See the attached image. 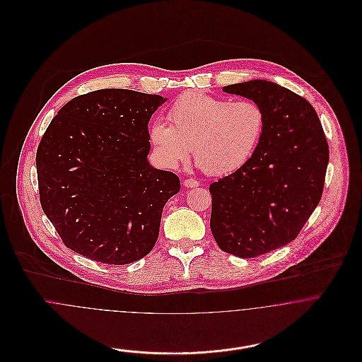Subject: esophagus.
<instances>
[{
	"mask_svg": "<svg viewBox=\"0 0 362 362\" xmlns=\"http://www.w3.org/2000/svg\"><path fill=\"white\" fill-rule=\"evenodd\" d=\"M184 187H187V188H197V187H199V182L197 180H194V178H187V180H184Z\"/></svg>",
	"mask_w": 362,
	"mask_h": 362,
	"instance_id": "esophagus-1",
	"label": "esophagus"
}]
</instances>
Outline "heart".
Listing matches in <instances>:
<instances>
[{
  "label": "heart",
  "instance_id": "1",
  "mask_svg": "<svg viewBox=\"0 0 362 362\" xmlns=\"http://www.w3.org/2000/svg\"><path fill=\"white\" fill-rule=\"evenodd\" d=\"M164 121L149 127V141L168 167L194 157L207 175L223 177L243 168L258 149L266 128L263 108L252 100L231 102L199 92L180 96Z\"/></svg>",
  "mask_w": 362,
  "mask_h": 362
}]
</instances>
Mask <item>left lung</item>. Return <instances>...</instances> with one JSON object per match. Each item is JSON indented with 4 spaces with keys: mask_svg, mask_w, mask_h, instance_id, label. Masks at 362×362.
<instances>
[{
    "mask_svg": "<svg viewBox=\"0 0 362 362\" xmlns=\"http://www.w3.org/2000/svg\"><path fill=\"white\" fill-rule=\"evenodd\" d=\"M223 90L258 103L266 128L248 163L210 184V230L221 251L255 258L300 234L322 198L329 146L315 108L297 93L262 79Z\"/></svg>",
    "mask_w": 362,
    "mask_h": 362,
    "instance_id": "left-lung-1",
    "label": "left lung"
}]
</instances>
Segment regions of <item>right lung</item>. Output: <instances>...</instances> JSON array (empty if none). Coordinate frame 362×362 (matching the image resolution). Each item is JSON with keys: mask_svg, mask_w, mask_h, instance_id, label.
<instances>
[{"mask_svg": "<svg viewBox=\"0 0 362 362\" xmlns=\"http://www.w3.org/2000/svg\"><path fill=\"white\" fill-rule=\"evenodd\" d=\"M158 95L102 89L65 104L36 153L42 209L66 248L127 264L155 247L163 207L180 178L148 161Z\"/></svg>", "mask_w": 362, "mask_h": 362, "instance_id": "right-lung-1", "label": "right lung"}]
</instances>
